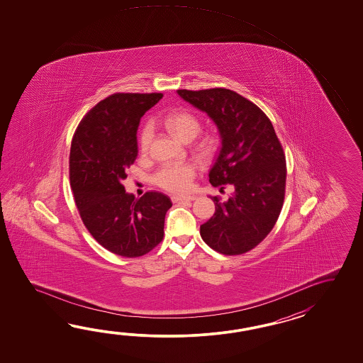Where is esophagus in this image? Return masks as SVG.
I'll return each instance as SVG.
<instances>
[{"label": "esophagus", "mask_w": 363, "mask_h": 363, "mask_svg": "<svg viewBox=\"0 0 363 363\" xmlns=\"http://www.w3.org/2000/svg\"><path fill=\"white\" fill-rule=\"evenodd\" d=\"M196 197L193 196H172L171 200L174 202H186V201H193Z\"/></svg>", "instance_id": "esophagus-1"}]
</instances>
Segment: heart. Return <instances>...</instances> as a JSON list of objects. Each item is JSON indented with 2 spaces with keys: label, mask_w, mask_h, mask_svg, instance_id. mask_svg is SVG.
I'll return each instance as SVG.
<instances>
[{
  "label": "heart",
  "mask_w": 363,
  "mask_h": 363,
  "mask_svg": "<svg viewBox=\"0 0 363 363\" xmlns=\"http://www.w3.org/2000/svg\"><path fill=\"white\" fill-rule=\"evenodd\" d=\"M163 124L179 139L189 141L197 136L201 130L199 116L189 110H175L163 116ZM153 139V125L144 124L139 136L141 153H147ZM196 152L202 158H208L214 152V144L210 139H203L196 144ZM197 177V166L191 161L164 162L152 174V183L163 191L170 193H186L192 189L193 180Z\"/></svg>",
  "instance_id": "obj_1"
}]
</instances>
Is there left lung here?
<instances>
[{
  "instance_id": "obj_1",
  "label": "left lung",
  "mask_w": 363,
  "mask_h": 363,
  "mask_svg": "<svg viewBox=\"0 0 363 363\" xmlns=\"http://www.w3.org/2000/svg\"><path fill=\"white\" fill-rule=\"evenodd\" d=\"M183 100L205 111L220 133L222 147L208 182L230 199L200 227L201 238L218 253L239 255L262 241L278 220L286 196V163L270 119L252 101L225 88L178 89Z\"/></svg>"
}]
</instances>
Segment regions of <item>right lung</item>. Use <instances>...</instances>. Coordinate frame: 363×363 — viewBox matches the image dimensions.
I'll list each match as a JSON object with an SVG mask.
<instances>
[{"label":"right lung","mask_w":363,"mask_h":363,"mask_svg":"<svg viewBox=\"0 0 363 363\" xmlns=\"http://www.w3.org/2000/svg\"><path fill=\"white\" fill-rule=\"evenodd\" d=\"M162 97L114 93L85 114L71 143L69 184L80 218L99 244L127 258L147 255L162 241L172 206L163 193L136 199L122 184L139 152L140 119Z\"/></svg>","instance_id":"add662e5"}]
</instances>
